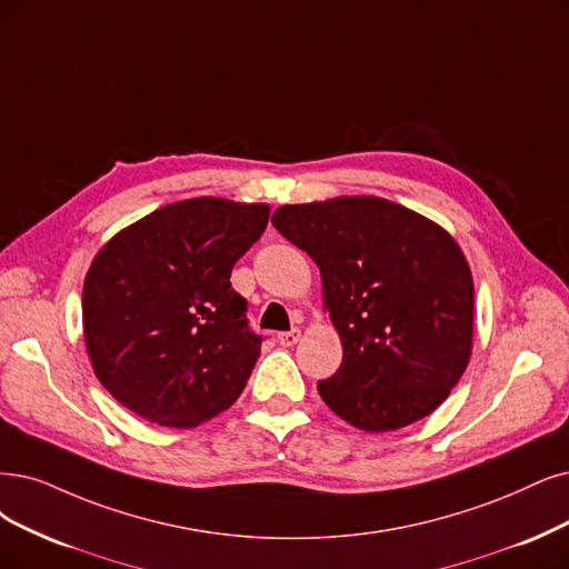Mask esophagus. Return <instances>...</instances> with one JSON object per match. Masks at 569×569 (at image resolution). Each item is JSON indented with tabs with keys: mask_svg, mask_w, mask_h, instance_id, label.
Wrapping results in <instances>:
<instances>
[{
	"mask_svg": "<svg viewBox=\"0 0 569 569\" xmlns=\"http://www.w3.org/2000/svg\"><path fill=\"white\" fill-rule=\"evenodd\" d=\"M300 340V330L298 328H292V330H286V332H279V342L283 345V347H292Z\"/></svg>",
	"mask_w": 569,
	"mask_h": 569,
	"instance_id": "1",
	"label": "esophagus"
}]
</instances>
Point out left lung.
<instances>
[{
  "label": "left lung",
  "instance_id": "obj_1",
  "mask_svg": "<svg viewBox=\"0 0 569 569\" xmlns=\"http://www.w3.org/2000/svg\"><path fill=\"white\" fill-rule=\"evenodd\" d=\"M271 224L321 269L345 351L319 382L326 406L377 433L443 403L473 340L471 269L448 231L380 197L281 206Z\"/></svg>",
  "mask_w": 569,
  "mask_h": 569
}]
</instances>
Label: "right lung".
<instances>
[{
    "instance_id": "right-lung-1",
    "label": "right lung",
    "mask_w": 569,
    "mask_h": 569,
    "mask_svg": "<svg viewBox=\"0 0 569 569\" xmlns=\"http://www.w3.org/2000/svg\"><path fill=\"white\" fill-rule=\"evenodd\" d=\"M267 220V203L199 197L157 208L100 248L83 281V340L123 408L192 429L241 396L262 338L229 277Z\"/></svg>"
}]
</instances>
